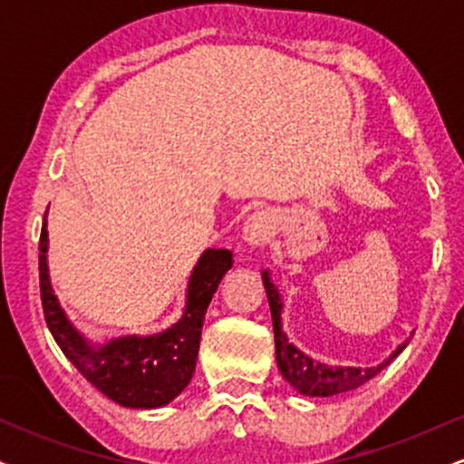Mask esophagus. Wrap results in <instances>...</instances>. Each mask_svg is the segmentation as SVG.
I'll use <instances>...</instances> for the list:
<instances>
[{"instance_id":"esophagus-1","label":"esophagus","mask_w":464,"mask_h":464,"mask_svg":"<svg viewBox=\"0 0 464 464\" xmlns=\"http://www.w3.org/2000/svg\"><path fill=\"white\" fill-rule=\"evenodd\" d=\"M275 236V216L270 211H255L242 227V239L248 246H266Z\"/></svg>"}]
</instances>
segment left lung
<instances>
[{
	"label": "left lung",
	"instance_id": "8db88e82",
	"mask_svg": "<svg viewBox=\"0 0 464 464\" xmlns=\"http://www.w3.org/2000/svg\"><path fill=\"white\" fill-rule=\"evenodd\" d=\"M266 296L270 303V316H273V329H275V349H276V366H279L284 380L295 388L296 392L305 397H334L340 392L353 391L369 382L371 377H375L384 366L391 364L392 360L406 349L408 343L399 344L388 358L377 366H329L324 362H318L310 358L307 353H303L299 347L290 343L284 332V321H281V314H284V299H281L279 287L275 285L273 275L270 270L262 273Z\"/></svg>",
	"mask_w": 464,
	"mask_h": 464
}]
</instances>
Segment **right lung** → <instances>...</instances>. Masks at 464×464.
Segmentation results:
<instances>
[{
  "mask_svg": "<svg viewBox=\"0 0 464 464\" xmlns=\"http://www.w3.org/2000/svg\"><path fill=\"white\" fill-rule=\"evenodd\" d=\"M47 220L41 228L39 270L45 323L65 358L80 375L115 403L132 410L168 406L188 388L198 360L202 323L233 255L227 248H207L191 270L185 287L183 314L163 332L117 335L104 343L87 338L69 321L54 295L47 264Z\"/></svg>",
  "mask_w": 464,
  "mask_h": 464,
  "instance_id": "right-lung-1",
  "label": "right lung"
}]
</instances>
